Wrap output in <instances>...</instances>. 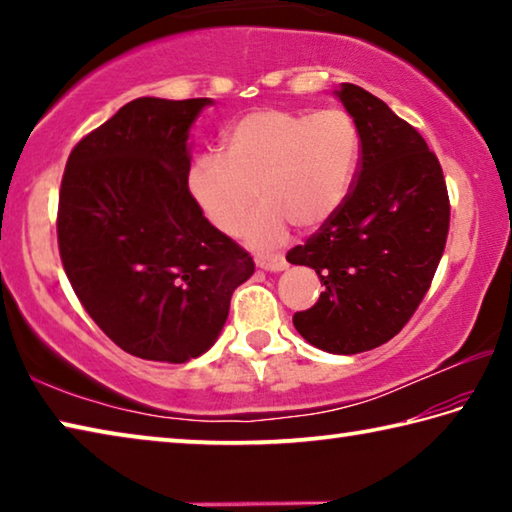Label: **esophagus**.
<instances>
[{
    "label": "esophagus",
    "mask_w": 512,
    "mask_h": 512,
    "mask_svg": "<svg viewBox=\"0 0 512 512\" xmlns=\"http://www.w3.org/2000/svg\"><path fill=\"white\" fill-rule=\"evenodd\" d=\"M255 264L259 266V268H264V271H284V268L289 266V262L287 259H284V255H257L255 257Z\"/></svg>",
    "instance_id": "1"
}]
</instances>
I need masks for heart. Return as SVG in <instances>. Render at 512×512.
<instances>
[{
    "mask_svg": "<svg viewBox=\"0 0 512 512\" xmlns=\"http://www.w3.org/2000/svg\"><path fill=\"white\" fill-rule=\"evenodd\" d=\"M361 153L350 112L253 110L225 128L221 153H198L187 167V192L216 230L232 235L255 196L241 235L253 246H275L289 223L323 225L348 196Z\"/></svg>",
    "mask_w": 512,
    "mask_h": 512,
    "instance_id": "heart-1",
    "label": "heart"
}]
</instances>
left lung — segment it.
<instances>
[{"label":"left lung","mask_w":512,"mask_h":512,"mask_svg":"<svg viewBox=\"0 0 512 512\" xmlns=\"http://www.w3.org/2000/svg\"><path fill=\"white\" fill-rule=\"evenodd\" d=\"M361 133L354 183L287 262L311 266L325 291L296 311L302 339L332 354L391 341L429 291L449 232L443 169L424 137L359 85L336 90Z\"/></svg>","instance_id":"left-lung-1"}]
</instances>
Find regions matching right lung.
<instances>
[{
  "label": "right lung",
  "instance_id": "obj_1",
  "mask_svg": "<svg viewBox=\"0 0 512 512\" xmlns=\"http://www.w3.org/2000/svg\"><path fill=\"white\" fill-rule=\"evenodd\" d=\"M210 99L140 97L69 153L58 250L83 309L133 357H201L255 273L187 192L189 126Z\"/></svg>",
  "mask_w": 512,
  "mask_h": 512
}]
</instances>
